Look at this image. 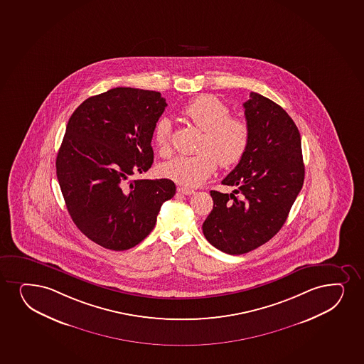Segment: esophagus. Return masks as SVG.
Here are the masks:
<instances>
[{
	"label": "esophagus",
	"instance_id": "34e87169",
	"mask_svg": "<svg viewBox=\"0 0 364 364\" xmlns=\"http://www.w3.org/2000/svg\"><path fill=\"white\" fill-rule=\"evenodd\" d=\"M176 191L179 193H183V195H193V193H195V191L191 190V188H183V186H178Z\"/></svg>",
	"mask_w": 364,
	"mask_h": 364
}]
</instances>
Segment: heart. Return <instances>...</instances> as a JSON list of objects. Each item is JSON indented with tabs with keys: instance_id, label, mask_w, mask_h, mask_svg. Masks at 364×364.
<instances>
[{
	"instance_id": "b5f03b06",
	"label": "heart",
	"mask_w": 364,
	"mask_h": 364,
	"mask_svg": "<svg viewBox=\"0 0 364 364\" xmlns=\"http://www.w3.org/2000/svg\"><path fill=\"white\" fill-rule=\"evenodd\" d=\"M183 116L203 133L198 146L200 154L176 156L159 167L161 176L176 184L195 188L208 179L217 169L239 163L247 152L251 129L244 118L231 117L230 108L212 95L198 96L186 103ZM154 142L159 154L171 152V122L167 117L157 120L154 129Z\"/></svg>"
}]
</instances>
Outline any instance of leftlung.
Segmentation results:
<instances>
[{
	"label": "left lung",
	"mask_w": 364,
	"mask_h": 364,
	"mask_svg": "<svg viewBox=\"0 0 364 364\" xmlns=\"http://www.w3.org/2000/svg\"><path fill=\"white\" fill-rule=\"evenodd\" d=\"M244 108L251 129L247 152L222 181L236 190L230 195L210 191L213 210L202 225L210 245L236 256L259 247L282 229L304 180L301 136L291 117L257 92Z\"/></svg>",
	"instance_id": "1"
}]
</instances>
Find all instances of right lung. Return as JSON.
Masks as SVG:
<instances>
[{
    "mask_svg": "<svg viewBox=\"0 0 364 364\" xmlns=\"http://www.w3.org/2000/svg\"><path fill=\"white\" fill-rule=\"evenodd\" d=\"M166 107L159 92L116 87L85 100L69 118L57 179L77 229L102 247L140 244L176 195L169 179L129 180L152 166L154 125Z\"/></svg>",
    "mask_w": 364,
    "mask_h": 364,
    "instance_id": "1",
    "label": "right lung"
}]
</instances>
